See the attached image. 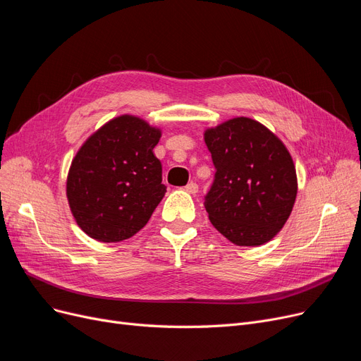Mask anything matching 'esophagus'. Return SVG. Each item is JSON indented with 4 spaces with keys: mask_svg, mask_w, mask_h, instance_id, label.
Wrapping results in <instances>:
<instances>
[{
    "mask_svg": "<svg viewBox=\"0 0 361 361\" xmlns=\"http://www.w3.org/2000/svg\"><path fill=\"white\" fill-rule=\"evenodd\" d=\"M185 190H186V192H190V194L195 195V194L198 192V185H197L195 182H190V183H188V185L185 186Z\"/></svg>",
    "mask_w": 361,
    "mask_h": 361,
    "instance_id": "esophagus-1",
    "label": "esophagus"
}]
</instances>
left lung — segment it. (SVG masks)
I'll return each instance as SVG.
<instances>
[{"instance_id": "left-lung-1", "label": "left lung", "mask_w": 361, "mask_h": 361, "mask_svg": "<svg viewBox=\"0 0 361 361\" xmlns=\"http://www.w3.org/2000/svg\"><path fill=\"white\" fill-rule=\"evenodd\" d=\"M204 141L216 167L204 202L212 225L239 247L269 243L283 228L297 198V171L288 148L250 117L205 129Z\"/></svg>"}]
</instances>
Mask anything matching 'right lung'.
<instances>
[{"instance_id": "1", "label": "right lung", "mask_w": 361, "mask_h": 361, "mask_svg": "<svg viewBox=\"0 0 361 361\" xmlns=\"http://www.w3.org/2000/svg\"><path fill=\"white\" fill-rule=\"evenodd\" d=\"M161 129L122 114L82 144L68 169L66 195L78 226L99 243L140 232L166 194L154 147Z\"/></svg>"}]
</instances>
